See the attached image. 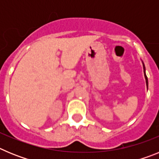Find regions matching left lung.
<instances>
[{"label": "left lung", "mask_w": 159, "mask_h": 159, "mask_svg": "<svg viewBox=\"0 0 159 159\" xmlns=\"http://www.w3.org/2000/svg\"><path fill=\"white\" fill-rule=\"evenodd\" d=\"M143 72H144V76H145V79H146V83H147V88H148V80H147V75H146V67H145V65H144V64L143 63Z\"/></svg>", "instance_id": "8db88e82"}]
</instances>
